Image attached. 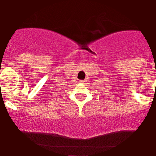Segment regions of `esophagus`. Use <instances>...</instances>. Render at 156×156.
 <instances>
[{"label":"esophagus","mask_w":156,"mask_h":156,"mask_svg":"<svg viewBox=\"0 0 156 156\" xmlns=\"http://www.w3.org/2000/svg\"><path fill=\"white\" fill-rule=\"evenodd\" d=\"M79 82L80 83H83V82H84V81H79Z\"/></svg>","instance_id":"34e87169"}]
</instances>
